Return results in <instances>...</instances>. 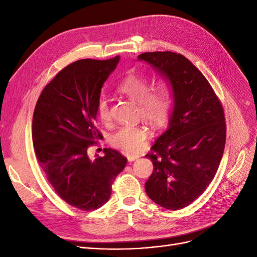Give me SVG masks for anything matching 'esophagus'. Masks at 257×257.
Masks as SVG:
<instances>
[{
	"label": "esophagus",
	"instance_id": "esophagus-1",
	"mask_svg": "<svg viewBox=\"0 0 257 257\" xmlns=\"http://www.w3.org/2000/svg\"><path fill=\"white\" fill-rule=\"evenodd\" d=\"M126 158H127L128 162H134V161H136V160H138L139 158H141V155H138V154H127Z\"/></svg>",
	"mask_w": 257,
	"mask_h": 257
}]
</instances>
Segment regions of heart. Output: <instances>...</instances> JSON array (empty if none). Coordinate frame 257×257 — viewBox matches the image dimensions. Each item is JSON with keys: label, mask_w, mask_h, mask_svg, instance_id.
Wrapping results in <instances>:
<instances>
[{"label": "heart", "mask_w": 257, "mask_h": 257, "mask_svg": "<svg viewBox=\"0 0 257 257\" xmlns=\"http://www.w3.org/2000/svg\"><path fill=\"white\" fill-rule=\"evenodd\" d=\"M149 79L132 74L126 76L118 85V91L138 105V115L153 128L166 125L173 107V93L168 84L160 83L155 87ZM95 111L100 121L110 120L109 104L100 95L95 104ZM149 132L142 125L122 126L110 136L112 147L127 153L142 149L147 142Z\"/></svg>", "instance_id": "b5f03b06"}]
</instances>
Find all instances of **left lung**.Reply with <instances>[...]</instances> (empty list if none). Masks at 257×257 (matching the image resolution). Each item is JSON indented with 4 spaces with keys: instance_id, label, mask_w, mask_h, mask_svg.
<instances>
[{
    "instance_id": "obj_1",
    "label": "left lung",
    "mask_w": 257,
    "mask_h": 257,
    "mask_svg": "<svg viewBox=\"0 0 257 257\" xmlns=\"http://www.w3.org/2000/svg\"><path fill=\"white\" fill-rule=\"evenodd\" d=\"M172 85L174 109L169 125L146 158L153 172L145 183L155 204L182 209L213 180L226 141L223 106L199 69L180 53L145 52L138 56Z\"/></svg>"
}]
</instances>
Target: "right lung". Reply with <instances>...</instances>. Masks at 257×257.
<instances>
[{"instance_id": "right-lung-1", "label": "right lung", "mask_w": 257, "mask_h": 257, "mask_svg": "<svg viewBox=\"0 0 257 257\" xmlns=\"http://www.w3.org/2000/svg\"><path fill=\"white\" fill-rule=\"evenodd\" d=\"M119 60L116 56L69 64L46 85L34 109L32 138L40 166L58 195L84 211L107 203L127 162L107 148L103 157L88 155L89 148L103 138L95 126V104Z\"/></svg>"}]
</instances>
